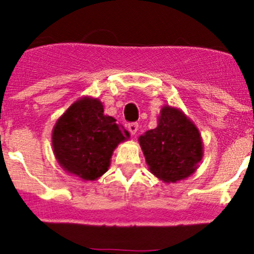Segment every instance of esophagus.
Listing matches in <instances>:
<instances>
[{"label":"esophagus","mask_w":254,"mask_h":254,"mask_svg":"<svg viewBox=\"0 0 254 254\" xmlns=\"http://www.w3.org/2000/svg\"><path fill=\"white\" fill-rule=\"evenodd\" d=\"M127 129H129L131 135H135L137 132V129H138V123L137 122H131V123L127 124Z\"/></svg>","instance_id":"esophagus-1"}]
</instances>
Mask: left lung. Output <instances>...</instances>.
Masks as SVG:
<instances>
[{
  "instance_id": "8db88e82",
  "label": "left lung",
  "mask_w": 254,
  "mask_h": 254,
  "mask_svg": "<svg viewBox=\"0 0 254 254\" xmlns=\"http://www.w3.org/2000/svg\"><path fill=\"white\" fill-rule=\"evenodd\" d=\"M139 144L149 170L166 183L191 176L202 160L199 131L182 111L165 106L159 125L139 136Z\"/></svg>"
}]
</instances>
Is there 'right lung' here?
Listing matches in <instances>:
<instances>
[{
    "instance_id": "obj_1",
    "label": "right lung",
    "mask_w": 254,
    "mask_h": 254,
    "mask_svg": "<svg viewBox=\"0 0 254 254\" xmlns=\"http://www.w3.org/2000/svg\"><path fill=\"white\" fill-rule=\"evenodd\" d=\"M127 137L129 132L115 118L104 115L98 99L84 98L57 121L52 147L64 170L83 180H94L107 171L115 148Z\"/></svg>"
}]
</instances>
